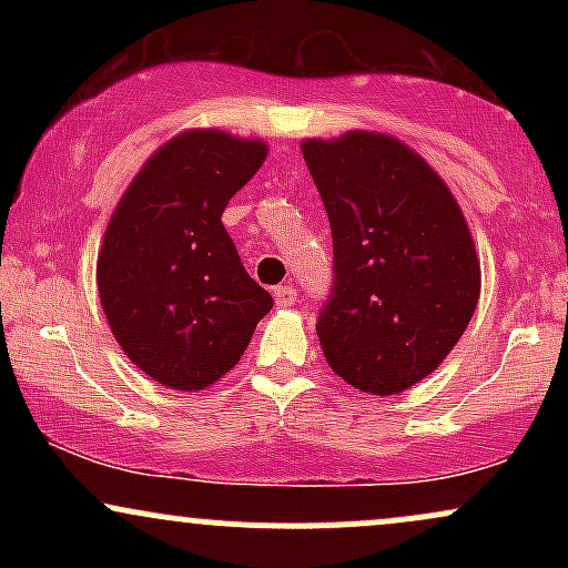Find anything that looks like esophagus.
Segmentation results:
<instances>
[{
  "mask_svg": "<svg viewBox=\"0 0 568 568\" xmlns=\"http://www.w3.org/2000/svg\"><path fill=\"white\" fill-rule=\"evenodd\" d=\"M275 302L277 306H291L296 302V288L293 285H280V288H275Z\"/></svg>",
  "mask_w": 568,
  "mask_h": 568,
  "instance_id": "1",
  "label": "esophagus"
}]
</instances>
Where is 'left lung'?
<instances>
[{
	"mask_svg": "<svg viewBox=\"0 0 568 568\" xmlns=\"http://www.w3.org/2000/svg\"><path fill=\"white\" fill-rule=\"evenodd\" d=\"M302 152L334 237L317 338L334 374L371 395L446 361L480 296L470 230L443 179L393 135L349 130Z\"/></svg>",
	"mask_w": 568,
	"mask_h": 568,
	"instance_id": "left-lung-1",
	"label": "left lung"
}]
</instances>
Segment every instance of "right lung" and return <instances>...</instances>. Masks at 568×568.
Returning a JSON list of instances; mask_svg holds the SVG:
<instances>
[{"label":"right lung","instance_id":"add662e5","mask_svg":"<svg viewBox=\"0 0 568 568\" xmlns=\"http://www.w3.org/2000/svg\"><path fill=\"white\" fill-rule=\"evenodd\" d=\"M266 160L258 139L186 130L160 146L112 213L98 293L112 334L154 382L197 393L243 357L272 296L221 213Z\"/></svg>","mask_w":568,"mask_h":568}]
</instances>
